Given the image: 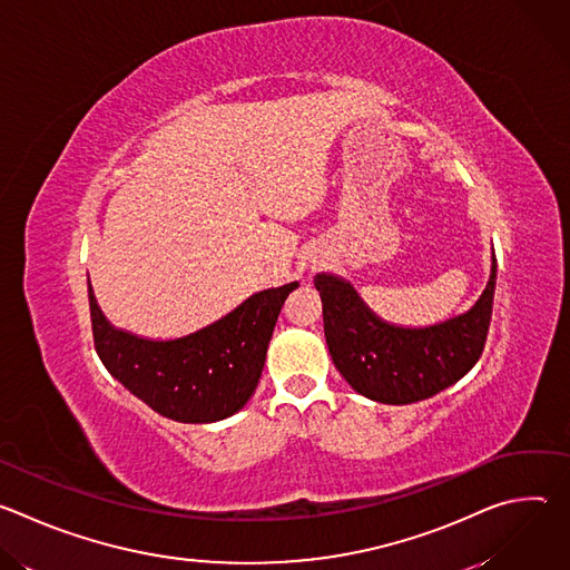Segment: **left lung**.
I'll return each mask as SVG.
<instances>
[{"label": "left lung", "mask_w": 570, "mask_h": 570, "mask_svg": "<svg viewBox=\"0 0 570 570\" xmlns=\"http://www.w3.org/2000/svg\"><path fill=\"white\" fill-rule=\"evenodd\" d=\"M313 284L322 297L324 338L336 370L358 394L405 405L446 390L478 363L492 320L497 257L475 304L429 327H401L379 317L334 273H317Z\"/></svg>", "instance_id": "left-lung-1"}]
</instances>
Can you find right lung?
Returning <instances> with one entry per match:
<instances>
[{
    "label": "right lung",
    "mask_w": 570,
    "mask_h": 570,
    "mask_svg": "<svg viewBox=\"0 0 570 570\" xmlns=\"http://www.w3.org/2000/svg\"><path fill=\"white\" fill-rule=\"evenodd\" d=\"M299 284L266 288L180 338L117 330L88 284L95 347L106 370L157 415L183 424L232 417L253 396L284 299Z\"/></svg>",
    "instance_id": "obj_1"
}]
</instances>
